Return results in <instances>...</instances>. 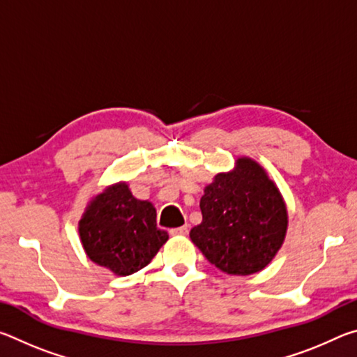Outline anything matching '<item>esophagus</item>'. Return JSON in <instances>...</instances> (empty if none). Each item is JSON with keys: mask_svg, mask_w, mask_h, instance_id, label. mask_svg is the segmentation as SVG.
Wrapping results in <instances>:
<instances>
[{"mask_svg": "<svg viewBox=\"0 0 357 357\" xmlns=\"http://www.w3.org/2000/svg\"><path fill=\"white\" fill-rule=\"evenodd\" d=\"M187 233H189V227H187V225L178 227V228H172V229H170L172 236H185Z\"/></svg>", "mask_w": 357, "mask_h": 357, "instance_id": "obj_1", "label": "esophagus"}]
</instances>
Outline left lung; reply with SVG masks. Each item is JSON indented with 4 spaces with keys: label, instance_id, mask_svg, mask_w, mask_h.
I'll return each mask as SVG.
<instances>
[{
    "label": "left lung",
    "instance_id": "1",
    "mask_svg": "<svg viewBox=\"0 0 357 357\" xmlns=\"http://www.w3.org/2000/svg\"><path fill=\"white\" fill-rule=\"evenodd\" d=\"M203 220L190 239L211 264L231 275L258 273L285 239L287 208L275 184L250 159L219 173L200 200Z\"/></svg>",
    "mask_w": 357,
    "mask_h": 357
}]
</instances>
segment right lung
Here are the masks:
<instances>
[{"instance_id": "add662e5", "label": "right lung", "mask_w": 357, "mask_h": 357, "mask_svg": "<svg viewBox=\"0 0 357 357\" xmlns=\"http://www.w3.org/2000/svg\"><path fill=\"white\" fill-rule=\"evenodd\" d=\"M78 231L89 259L118 275L144 268L168 239L167 231L157 228L153 204L132 197L126 184L96 197Z\"/></svg>"}]
</instances>
